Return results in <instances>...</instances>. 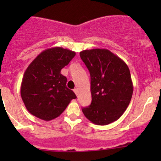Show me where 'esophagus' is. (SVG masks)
<instances>
[{
    "instance_id": "34e87169",
    "label": "esophagus",
    "mask_w": 161,
    "mask_h": 161,
    "mask_svg": "<svg viewBox=\"0 0 161 161\" xmlns=\"http://www.w3.org/2000/svg\"><path fill=\"white\" fill-rule=\"evenodd\" d=\"M73 91H74L75 94V95H76V96H78V94H79V91H78V89H77V88H75V89L73 90Z\"/></svg>"
}]
</instances>
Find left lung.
<instances>
[{"instance_id": "obj_1", "label": "left lung", "mask_w": 161, "mask_h": 161, "mask_svg": "<svg viewBox=\"0 0 161 161\" xmlns=\"http://www.w3.org/2000/svg\"><path fill=\"white\" fill-rule=\"evenodd\" d=\"M91 76L92 104L83 108L88 120L105 125L117 120L128 108L133 85L128 66L108 49L81 51Z\"/></svg>"}]
</instances>
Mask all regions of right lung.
I'll list each match as a JSON object with an SVG mask.
<instances>
[{"instance_id": "right-lung-1", "label": "right lung", "mask_w": 161, "mask_h": 161, "mask_svg": "<svg viewBox=\"0 0 161 161\" xmlns=\"http://www.w3.org/2000/svg\"><path fill=\"white\" fill-rule=\"evenodd\" d=\"M75 52L61 47L46 49L29 64L23 75L20 93L28 111L49 121L65 110L75 93L66 87L67 79L60 73Z\"/></svg>"}]
</instances>
